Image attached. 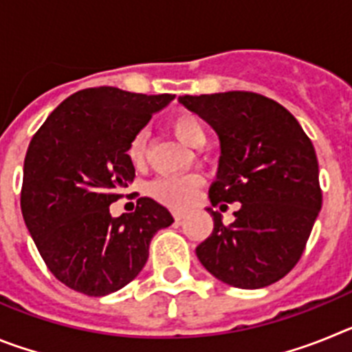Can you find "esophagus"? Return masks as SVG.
<instances>
[{"label": "esophagus", "instance_id": "esophagus-1", "mask_svg": "<svg viewBox=\"0 0 352 352\" xmlns=\"http://www.w3.org/2000/svg\"><path fill=\"white\" fill-rule=\"evenodd\" d=\"M185 211H173V217H174V220H178V222H179V220H183V219H185Z\"/></svg>", "mask_w": 352, "mask_h": 352}]
</instances>
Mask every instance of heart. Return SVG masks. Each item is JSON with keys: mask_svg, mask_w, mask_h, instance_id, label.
I'll list each match as a JSON object with an SVG mask.
<instances>
[{"mask_svg": "<svg viewBox=\"0 0 352 352\" xmlns=\"http://www.w3.org/2000/svg\"><path fill=\"white\" fill-rule=\"evenodd\" d=\"M169 129L188 148L201 149L206 144V130H204L201 120L190 111H176L169 118ZM146 144H148V135L142 130L135 133L130 141L129 158L133 166L144 164ZM201 185H203V179L197 174L169 176V178L155 179L149 185V194L162 204L179 210V208H186L194 201Z\"/></svg>", "mask_w": 352, "mask_h": 352, "instance_id": "1", "label": "heart"}]
</instances>
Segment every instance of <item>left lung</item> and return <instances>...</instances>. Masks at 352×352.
<instances>
[{"mask_svg": "<svg viewBox=\"0 0 352 352\" xmlns=\"http://www.w3.org/2000/svg\"><path fill=\"white\" fill-rule=\"evenodd\" d=\"M178 100L219 135L211 204H241L229 226L208 208L213 232L195 248L199 261L232 287L272 285L296 266L321 211L312 141L287 109L257 93L185 95Z\"/></svg>", "mask_w": 352, "mask_h": 352, "instance_id": "1", "label": "left lung"}]
</instances>
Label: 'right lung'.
<instances>
[{"label":"right lung","mask_w":352,"mask_h":352,"mask_svg":"<svg viewBox=\"0 0 352 352\" xmlns=\"http://www.w3.org/2000/svg\"><path fill=\"white\" fill-rule=\"evenodd\" d=\"M174 95L88 88L61 102L24 158L21 210L52 275L88 296L125 287L144 268L155 232L174 222L141 197L114 219L109 206L135 178L129 144Z\"/></svg>","instance_id":"right-lung-1"}]
</instances>
